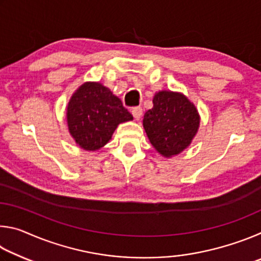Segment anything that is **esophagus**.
<instances>
[{
	"mask_svg": "<svg viewBox=\"0 0 261 261\" xmlns=\"http://www.w3.org/2000/svg\"><path fill=\"white\" fill-rule=\"evenodd\" d=\"M131 113H132V115H134V117L136 118V120H139V118L141 117V115H143V108L135 107L131 109Z\"/></svg>",
	"mask_w": 261,
	"mask_h": 261,
	"instance_id": "esophagus-1",
	"label": "esophagus"
}]
</instances>
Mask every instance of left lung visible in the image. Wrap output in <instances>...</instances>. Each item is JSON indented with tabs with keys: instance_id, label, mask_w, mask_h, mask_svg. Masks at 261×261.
<instances>
[{
	"instance_id": "left-lung-1",
	"label": "left lung",
	"mask_w": 261,
	"mask_h": 261,
	"mask_svg": "<svg viewBox=\"0 0 261 261\" xmlns=\"http://www.w3.org/2000/svg\"><path fill=\"white\" fill-rule=\"evenodd\" d=\"M153 108L144 115V129L151 144L163 156L187 148L199 127V115L183 94L161 91L154 95Z\"/></svg>"
}]
</instances>
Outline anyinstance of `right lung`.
Wrapping results in <instances>:
<instances>
[{"instance_id":"add662e5","label":"right lung","mask_w":261,"mask_h":261,"mask_svg":"<svg viewBox=\"0 0 261 261\" xmlns=\"http://www.w3.org/2000/svg\"><path fill=\"white\" fill-rule=\"evenodd\" d=\"M67 118L70 134L79 146L96 151L108 143L120 123L134 117L107 87L85 83L70 99Z\"/></svg>"}]
</instances>
